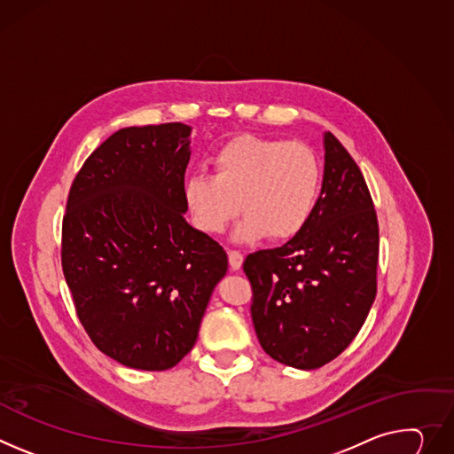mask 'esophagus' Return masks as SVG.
Segmentation results:
<instances>
[{"label": "esophagus", "mask_w": 454, "mask_h": 454, "mask_svg": "<svg viewBox=\"0 0 454 454\" xmlns=\"http://www.w3.org/2000/svg\"><path fill=\"white\" fill-rule=\"evenodd\" d=\"M228 259H230V266L233 271H237L240 266H242V261H244V255L237 250H230L228 252Z\"/></svg>", "instance_id": "obj_1"}]
</instances>
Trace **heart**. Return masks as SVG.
I'll return each mask as SVG.
<instances>
[{"label":"heart","mask_w":454,"mask_h":454,"mask_svg":"<svg viewBox=\"0 0 454 454\" xmlns=\"http://www.w3.org/2000/svg\"><path fill=\"white\" fill-rule=\"evenodd\" d=\"M212 176L192 174L183 193L197 230L223 233L240 212L237 240L295 237L309 221L320 192L317 153L304 143L237 136L212 157Z\"/></svg>","instance_id":"obj_1"}]
</instances>
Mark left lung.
I'll return each instance as SVG.
<instances>
[{"label": "left lung", "mask_w": 454, "mask_h": 454, "mask_svg": "<svg viewBox=\"0 0 454 454\" xmlns=\"http://www.w3.org/2000/svg\"><path fill=\"white\" fill-rule=\"evenodd\" d=\"M322 190L308 224L280 248L246 257L252 318L277 362L317 369L356 337L377 295L379 221L356 162L324 136Z\"/></svg>", "instance_id": "obj_1"}]
</instances>
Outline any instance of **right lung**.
I'll use <instances>...</instances> for the list:
<instances>
[{
  "label": "right lung",
  "instance_id": "1",
  "mask_svg": "<svg viewBox=\"0 0 454 454\" xmlns=\"http://www.w3.org/2000/svg\"><path fill=\"white\" fill-rule=\"evenodd\" d=\"M190 130H117L68 192L61 266L77 318L99 351L134 369H170L192 351L228 270L223 246L184 221Z\"/></svg>",
  "mask_w": 454,
  "mask_h": 454
}]
</instances>
